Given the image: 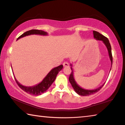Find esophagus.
I'll list each match as a JSON object with an SVG mask.
<instances>
[{
	"instance_id": "obj_1",
	"label": "esophagus",
	"mask_w": 125,
	"mask_h": 125,
	"mask_svg": "<svg viewBox=\"0 0 125 125\" xmlns=\"http://www.w3.org/2000/svg\"><path fill=\"white\" fill-rule=\"evenodd\" d=\"M63 66H64V67H69L68 63L67 62L63 63Z\"/></svg>"
}]
</instances>
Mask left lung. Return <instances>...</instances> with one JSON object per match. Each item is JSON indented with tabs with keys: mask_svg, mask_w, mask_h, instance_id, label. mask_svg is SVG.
<instances>
[{
	"mask_svg": "<svg viewBox=\"0 0 125 125\" xmlns=\"http://www.w3.org/2000/svg\"><path fill=\"white\" fill-rule=\"evenodd\" d=\"M93 35H94V37L95 39H96V40H99V41H101L103 42L104 44L105 45L106 47L107 51H108L109 57H110V61L111 62V67H112V64H113V56H112V53H111V47L108 39L105 37L104 36H103V35L100 34L99 32H97V31H93ZM71 68L72 69V72H71L70 76H69V82H70L72 86L73 89L74 90L75 92L77 93L78 94H79V95L88 96V95H90L94 94V93L98 92V91L100 90L101 89V88H102L104 86V85L105 84V83H104L102 85L100 86V87H99L96 89H92V90H88V89H85L82 88V87H80V86L77 83V82H75L74 77V73H73V71L72 68V65L71 64ZM111 67L110 70V72L111 71Z\"/></svg>",
	"mask_w": 125,
	"mask_h": 125,
	"instance_id": "left-lung-1",
	"label": "left lung"
}]
</instances>
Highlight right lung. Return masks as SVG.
I'll return each instance as SVG.
<instances>
[{"label": "right lung", "mask_w": 125, "mask_h": 125, "mask_svg": "<svg viewBox=\"0 0 125 125\" xmlns=\"http://www.w3.org/2000/svg\"><path fill=\"white\" fill-rule=\"evenodd\" d=\"M31 35H43V36H47L48 35L47 32L43 31L42 30H31L27 31L26 32H24L23 34H22L18 38L17 40L20 39V38L24 37L26 36ZM63 68V65H60L59 66L55 67L53 68L51 71L49 73L47 74V75L46 76L45 78L42 80L41 82L40 83L36 84L34 86H26L24 85H22L19 82L15 77V79L16 83L18 84L19 86L23 90L24 92H26L28 94L32 95H40L42 94H43L45 92H46L48 88H49L52 84L53 83L54 81L56 79L57 75L59 72L62 70Z\"/></svg>", "instance_id": "right-lung-1"}]
</instances>
